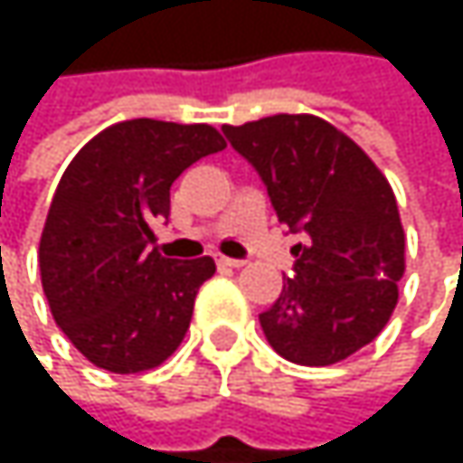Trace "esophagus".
<instances>
[{
	"label": "esophagus",
	"instance_id": "1",
	"mask_svg": "<svg viewBox=\"0 0 463 463\" xmlns=\"http://www.w3.org/2000/svg\"><path fill=\"white\" fill-rule=\"evenodd\" d=\"M217 262L225 265V268H243V265H246L243 260H232V257H222V254L217 257Z\"/></svg>",
	"mask_w": 463,
	"mask_h": 463
}]
</instances>
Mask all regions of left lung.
<instances>
[{
	"label": "left lung",
	"instance_id": "8db88e82",
	"mask_svg": "<svg viewBox=\"0 0 463 463\" xmlns=\"http://www.w3.org/2000/svg\"><path fill=\"white\" fill-rule=\"evenodd\" d=\"M222 134L260 174L279 222L306 232L279 300L260 314L268 343L308 367L373 343L405 273V232L386 176L314 115H273Z\"/></svg>",
	"mask_w": 463,
	"mask_h": 463
}]
</instances>
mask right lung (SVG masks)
Listing matches in <instances>:
<instances>
[{
	"label": "right lung",
	"mask_w": 463,
	"mask_h": 463,
	"mask_svg": "<svg viewBox=\"0 0 463 463\" xmlns=\"http://www.w3.org/2000/svg\"><path fill=\"white\" fill-rule=\"evenodd\" d=\"M225 149L217 128L126 120L88 141L63 171L40 241L50 311L74 348L101 370L141 373L182 343L212 257L171 260L155 246L171 184Z\"/></svg>",
	"instance_id": "obj_1"
}]
</instances>
